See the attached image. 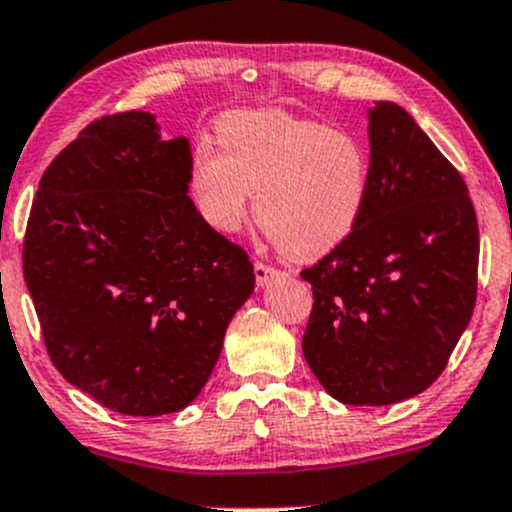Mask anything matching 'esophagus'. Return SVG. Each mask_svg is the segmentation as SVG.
Here are the masks:
<instances>
[{"label":"esophagus","mask_w":512,"mask_h":512,"mask_svg":"<svg viewBox=\"0 0 512 512\" xmlns=\"http://www.w3.org/2000/svg\"><path fill=\"white\" fill-rule=\"evenodd\" d=\"M254 275H256V285H258V287H263L270 278H275V275H278V270H275L273 266H266V263L256 261V266H254Z\"/></svg>","instance_id":"obj_1"}]
</instances>
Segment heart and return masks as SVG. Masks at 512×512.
I'll return each instance as SVG.
<instances>
[{"label": "heart", "mask_w": 512, "mask_h": 512, "mask_svg": "<svg viewBox=\"0 0 512 512\" xmlns=\"http://www.w3.org/2000/svg\"><path fill=\"white\" fill-rule=\"evenodd\" d=\"M220 148L191 155L189 189L213 230L232 234L249 218L290 258H318L362 220L371 162L352 134L280 110H237L215 124Z\"/></svg>", "instance_id": "b5f03b06"}]
</instances>
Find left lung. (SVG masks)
I'll return each mask as SVG.
<instances>
[{
    "label": "left lung",
    "mask_w": 512,
    "mask_h": 512,
    "mask_svg": "<svg viewBox=\"0 0 512 512\" xmlns=\"http://www.w3.org/2000/svg\"><path fill=\"white\" fill-rule=\"evenodd\" d=\"M371 189L357 230L304 268L306 364L345 405H393L441 376L477 302L467 184L395 102L369 110Z\"/></svg>",
    "instance_id": "8db88e82"
}]
</instances>
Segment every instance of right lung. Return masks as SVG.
I'll return each mask as SVG.
<instances>
[{
	"instance_id": "add662e5",
	"label": "right lung",
	"mask_w": 512,
	"mask_h": 512,
	"mask_svg": "<svg viewBox=\"0 0 512 512\" xmlns=\"http://www.w3.org/2000/svg\"><path fill=\"white\" fill-rule=\"evenodd\" d=\"M191 146L150 112L95 119L50 162L23 239V278L52 364L129 417L184 410L254 292L242 246L201 218Z\"/></svg>"
}]
</instances>
